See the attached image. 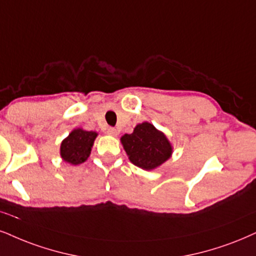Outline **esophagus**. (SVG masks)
Wrapping results in <instances>:
<instances>
[{
    "instance_id": "34e87169",
    "label": "esophagus",
    "mask_w": 256,
    "mask_h": 256,
    "mask_svg": "<svg viewBox=\"0 0 256 256\" xmlns=\"http://www.w3.org/2000/svg\"><path fill=\"white\" fill-rule=\"evenodd\" d=\"M106 134L112 135V136H116V135L118 134V130L116 128H114V127H109L108 129H106Z\"/></svg>"
}]
</instances>
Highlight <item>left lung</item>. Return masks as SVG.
<instances>
[{
  "label": "left lung",
  "mask_w": 256,
  "mask_h": 256,
  "mask_svg": "<svg viewBox=\"0 0 256 256\" xmlns=\"http://www.w3.org/2000/svg\"><path fill=\"white\" fill-rule=\"evenodd\" d=\"M121 141L129 160L147 171L165 162L172 153L167 138L148 122L138 124L133 133L124 134Z\"/></svg>",
  "instance_id": "left-lung-1"
}]
</instances>
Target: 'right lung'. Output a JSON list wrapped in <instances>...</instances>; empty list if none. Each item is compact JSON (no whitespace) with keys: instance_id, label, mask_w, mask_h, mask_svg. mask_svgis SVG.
Here are the masks:
<instances>
[{"instance_id":"obj_1","label":"right lung","mask_w":256,"mask_h":256,"mask_svg":"<svg viewBox=\"0 0 256 256\" xmlns=\"http://www.w3.org/2000/svg\"><path fill=\"white\" fill-rule=\"evenodd\" d=\"M96 132H86L78 128L71 132V134L62 142L60 156L64 162L72 165H80L90 156Z\"/></svg>"}]
</instances>
